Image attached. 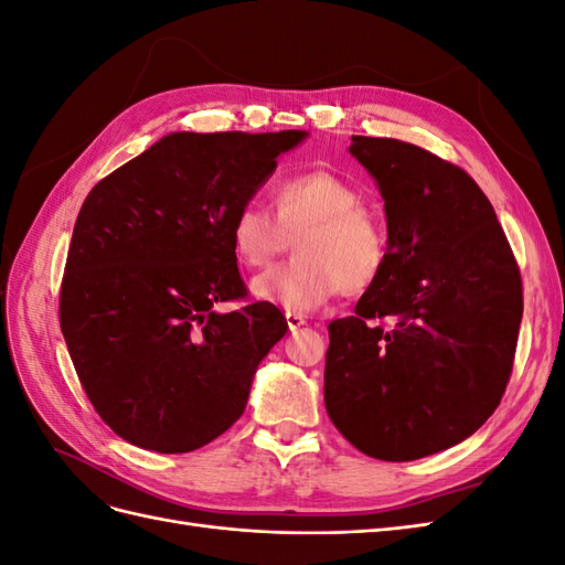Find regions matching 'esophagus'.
<instances>
[{
  "label": "esophagus",
  "mask_w": 565,
  "mask_h": 565,
  "mask_svg": "<svg viewBox=\"0 0 565 565\" xmlns=\"http://www.w3.org/2000/svg\"><path fill=\"white\" fill-rule=\"evenodd\" d=\"M285 320H287V328L292 332H297L301 324H306V318L299 313H285Z\"/></svg>",
  "instance_id": "esophagus-1"
}]
</instances>
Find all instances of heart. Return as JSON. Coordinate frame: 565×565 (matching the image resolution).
<instances>
[{
	"instance_id": "1",
	"label": "heart",
	"mask_w": 565,
	"mask_h": 565,
	"mask_svg": "<svg viewBox=\"0 0 565 565\" xmlns=\"http://www.w3.org/2000/svg\"><path fill=\"white\" fill-rule=\"evenodd\" d=\"M270 213L247 202L228 226L235 259L247 268L266 266L292 237L297 256L252 282L256 299L306 313L339 292L363 295L380 282L388 235L351 179L330 169L289 174L273 185Z\"/></svg>"
}]
</instances>
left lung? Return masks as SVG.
<instances>
[{
  "label": "left lung",
  "instance_id": "obj_1",
  "mask_svg": "<svg viewBox=\"0 0 565 565\" xmlns=\"http://www.w3.org/2000/svg\"><path fill=\"white\" fill-rule=\"evenodd\" d=\"M349 150L384 198L388 264L355 316L330 322L324 407L361 452L409 461L457 446L500 405L521 270L465 169L398 139L353 136Z\"/></svg>",
  "mask_w": 565,
  "mask_h": 565
}]
</instances>
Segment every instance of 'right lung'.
Wrapping results in <instances>:
<instances>
[{
	"label": "right lung",
	"instance_id": "obj_1",
	"mask_svg": "<svg viewBox=\"0 0 565 565\" xmlns=\"http://www.w3.org/2000/svg\"><path fill=\"white\" fill-rule=\"evenodd\" d=\"M306 131H177L84 200L58 318L98 417L131 446L191 452L241 419L256 365L285 337L273 303L247 299L231 218Z\"/></svg>",
	"mask_w": 565,
	"mask_h": 565
}]
</instances>
